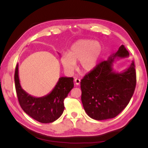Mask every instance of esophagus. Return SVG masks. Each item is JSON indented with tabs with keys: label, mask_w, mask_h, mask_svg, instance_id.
Returning a JSON list of instances; mask_svg holds the SVG:
<instances>
[{
	"label": "esophagus",
	"mask_w": 148,
	"mask_h": 148,
	"mask_svg": "<svg viewBox=\"0 0 148 148\" xmlns=\"http://www.w3.org/2000/svg\"><path fill=\"white\" fill-rule=\"evenodd\" d=\"M75 84L77 85V86H79V85L80 84V82H81V80L79 79L78 78H75Z\"/></svg>",
	"instance_id": "1"
}]
</instances>
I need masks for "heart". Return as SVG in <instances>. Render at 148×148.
Masks as SVG:
<instances>
[{
  "label": "heart",
  "instance_id": "b5f03b06",
  "mask_svg": "<svg viewBox=\"0 0 148 148\" xmlns=\"http://www.w3.org/2000/svg\"><path fill=\"white\" fill-rule=\"evenodd\" d=\"M102 53V46L99 42L79 40L71 46L68 54H62L60 60L64 69L69 73L74 71L79 61L83 71L90 72L98 65Z\"/></svg>",
  "mask_w": 148,
  "mask_h": 148
}]
</instances>
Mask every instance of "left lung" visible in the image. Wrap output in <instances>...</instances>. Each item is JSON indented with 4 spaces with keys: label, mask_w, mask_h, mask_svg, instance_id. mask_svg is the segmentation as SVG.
<instances>
[{
    "label": "left lung",
    "mask_w": 148,
    "mask_h": 148,
    "mask_svg": "<svg viewBox=\"0 0 148 148\" xmlns=\"http://www.w3.org/2000/svg\"><path fill=\"white\" fill-rule=\"evenodd\" d=\"M123 45L108 60L98 64L81 81L82 102L89 116L98 121L116 116L132 98L136 86L134 62L122 72L113 69L115 59L129 57Z\"/></svg>",
    "instance_id": "8db88e82"
}]
</instances>
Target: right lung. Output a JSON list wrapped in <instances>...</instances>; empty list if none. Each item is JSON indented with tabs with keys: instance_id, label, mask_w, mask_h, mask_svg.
Segmentation results:
<instances>
[{
	"instance_id": "1",
	"label": "right lung",
	"mask_w": 148,
	"mask_h": 148,
	"mask_svg": "<svg viewBox=\"0 0 148 148\" xmlns=\"http://www.w3.org/2000/svg\"><path fill=\"white\" fill-rule=\"evenodd\" d=\"M18 64L15 68V84L19 104L24 112L42 123H50L59 118L63 112L64 100L73 88V78L61 77L51 92L37 98L27 94L20 84Z\"/></svg>"
}]
</instances>
